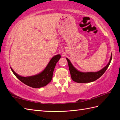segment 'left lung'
<instances>
[{
	"label": "left lung",
	"instance_id": "8db88e82",
	"mask_svg": "<svg viewBox=\"0 0 120 120\" xmlns=\"http://www.w3.org/2000/svg\"><path fill=\"white\" fill-rule=\"evenodd\" d=\"M66 59L68 62L69 71L72 80L77 83H89L94 81L103 75L110 64L112 59V54H111L109 61L107 64L103 68L97 72H81L79 71L73 65L68 58H66Z\"/></svg>",
	"mask_w": 120,
	"mask_h": 120
}]
</instances>
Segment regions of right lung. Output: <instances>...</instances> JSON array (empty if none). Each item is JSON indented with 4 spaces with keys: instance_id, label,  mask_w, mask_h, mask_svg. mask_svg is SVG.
<instances>
[{
    "instance_id": "1",
    "label": "right lung",
    "mask_w": 120,
    "mask_h": 120,
    "mask_svg": "<svg viewBox=\"0 0 120 120\" xmlns=\"http://www.w3.org/2000/svg\"><path fill=\"white\" fill-rule=\"evenodd\" d=\"M60 58L61 56L59 54L55 56L42 71L34 76L22 77L16 74L12 68L11 69L15 76L24 84L33 88H40L46 86L51 81L55 67Z\"/></svg>"
}]
</instances>
